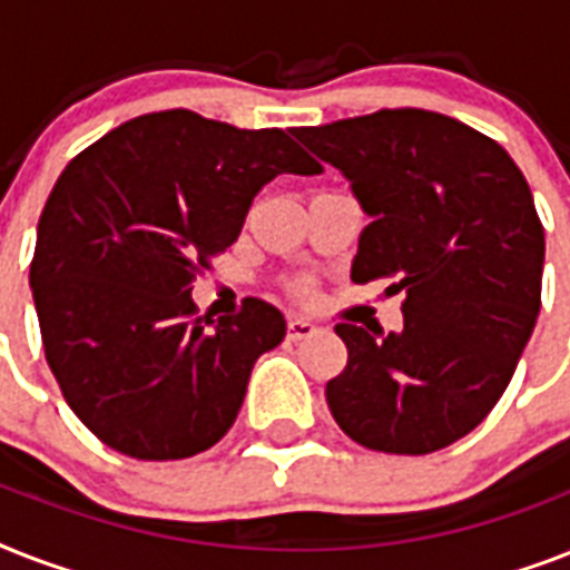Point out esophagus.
<instances>
[{"label": "esophagus", "instance_id": "esophagus-1", "mask_svg": "<svg viewBox=\"0 0 570 570\" xmlns=\"http://www.w3.org/2000/svg\"><path fill=\"white\" fill-rule=\"evenodd\" d=\"M286 328H289V334H286V337L293 340V343H298V340H307L316 334V325L307 320H289V325H286Z\"/></svg>", "mask_w": 570, "mask_h": 570}]
</instances>
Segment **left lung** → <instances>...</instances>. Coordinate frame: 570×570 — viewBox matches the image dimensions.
<instances>
[{"label":"left lung","instance_id":"obj_1","mask_svg":"<svg viewBox=\"0 0 570 570\" xmlns=\"http://www.w3.org/2000/svg\"><path fill=\"white\" fill-rule=\"evenodd\" d=\"M352 186L370 224L352 281L393 277L402 331L340 322L348 364L325 399L366 450L425 455L503 396L541 307L544 227L512 156L438 111L381 109L295 129Z\"/></svg>","mask_w":570,"mask_h":570}]
</instances>
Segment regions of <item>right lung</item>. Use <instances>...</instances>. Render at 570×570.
Segmentation results:
<instances>
[{
  "instance_id": "right-lung-1",
  "label": "right lung",
  "mask_w": 570,
  "mask_h": 570,
  "mask_svg": "<svg viewBox=\"0 0 570 570\" xmlns=\"http://www.w3.org/2000/svg\"><path fill=\"white\" fill-rule=\"evenodd\" d=\"M277 174L320 165L284 129H236L186 109L127 120L61 171L29 286L49 370L106 446L174 461L227 434L286 322L263 298L195 320L191 281L236 242Z\"/></svg>"
}]
</instances>
